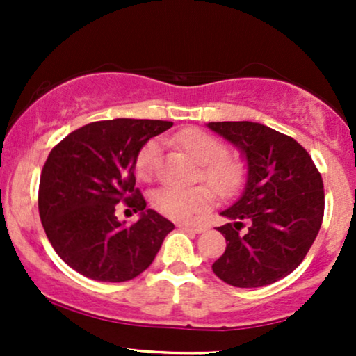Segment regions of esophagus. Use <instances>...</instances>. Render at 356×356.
Masks as SVG:
<instances>
[{
    "instance_id": "1",
    "label": "esophagus",
    "mask_w": 356,
    "mask_h": 356,
    "mask_svg": "<svg viewBox=\"0 0 356 356\" xmlns=\"http://www.w3.org/2000/svg\"><path fill=\"white\" fill-rule=\"evenodd\" d=\"M179 227H181V229H184V231H187V232H195V234L206 231V226H192V224H181Z\"/></svg>"
}]
</instances>
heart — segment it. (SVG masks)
Here are the masks:
<instances>
[{
    "label": "heart",
    "mask_w": 356,
    "mask_h": 356,
    "mask_svg": "<svg viewBox=\"0 0 356 356\" xmlns=\"http://www.w3.org/2000/svg\"><path fill=\"white\" fill-rule=\"evenodd\" d=\"M174 140L201 164V177L215 187L220 197H231L241 189L246 179V165L238 155L227 154V147L220 138L202 129H186ZM159 161L161 144L157 140L145 142L136 157L137 177L150 181L157 172ZM214 190L206 184L194 187L165 186L152 194V206L169 219L189 220L214 204Z\"/></svg>",
    "instance_id": "obj_1"
}]
</instances>
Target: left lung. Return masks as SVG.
<instances>
[{
  "label": "left lung",
  "mask_w": 356,
  "mask_h": 356,
  "mask_svg": "<svg viewBox=\"0 0 356 356\" xmlns=\"http://www.w3.org/2000/svg\"><path fill=\"white\" fill-rule=\"evenodd\" d=\"M211 130L243 150L248 182L220 214L226 251L214 275L236 288L276 283L300 266L325 214L323 179L312 155L293 137L256 122H211Z\"/></svg>",
  "instance_id": "left-lung-1"
}]
</instances>
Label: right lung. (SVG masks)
Listing matches in <instances>:
<instances>
[{"label": "right lung", "mask_w": 356, "mask_h": 356, "mask_svg": "<svg viewBox=\"0 0 356 356\" xmlns=\"http://www.w3.org/2000/svg\"><path fill=\"white\" fill-rule=\"evenodd\" d=\"M170 127L137 118L92 122L51 149L40 177V219L56 254L76 273L122 283L152 264L174 224L145 209L134 169L142 145ZM118 202L141 219L124 227L115 216Z\"/></svg>", "instance_id": "1"}]
</instances>
